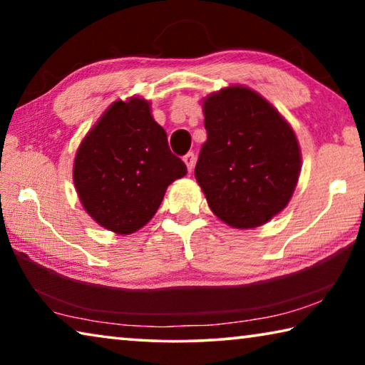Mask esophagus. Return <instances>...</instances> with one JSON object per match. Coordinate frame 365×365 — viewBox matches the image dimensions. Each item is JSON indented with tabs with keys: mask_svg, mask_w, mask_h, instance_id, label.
I'll use <instances>...</instances> for the list:
<instances>
[{
	"mask_svg": "<svg viewBox=\"0 0 365 365\" xmlns=\"http://www.w3.org/2000/svg\"><path fill=\"white\" fill-rule=\"evenodd\" d=\"M195 153L193 151H190V153H187L183 156V160H185V164H187V168H188V170H193V168H195Z\"/></svg>",
	"mask_w": 365,
	"mask_h": 365,
	"instance_id": "34e87169",
	"label": "esophagus"
}]
</instances>
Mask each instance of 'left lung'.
<instances>
[{
  "label": "left lung",
  "instance_id": "left-lung-1",
  "mask_svg": "<svg viewBox=\"0 0 365 365\" xmlns=\"http://www.w3.org/2000/svg\"><path fill=\"white\" fill-rule=\"evenodd\" d=\"M207 140L195 177L207 205L235 228L265 224L288 205L301 170L293 128L269 101L246 86L205 100Z\"/></svg>",
  "mask_w": 365,
  "mask_h": 365
}]
</instances>
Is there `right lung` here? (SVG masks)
<instances>
[{
  "label": "right lung",
  "mask_w": 365,
  "mask_h": 365,
  "mask_svg": "<svg viewBox=\"0 0 365 365\" xmlns=\"http://www.w3.org/2000/svg\"><path fill=\"white\" fill-rule=\"evenodd\" d=\"M187 174L150 103L115 101L80 145L73 183L85 211L101 227L128 235L150 222L165 188Z\"/></svg>",
  "instance_id": "right-lung-1"
}]
</instances>
